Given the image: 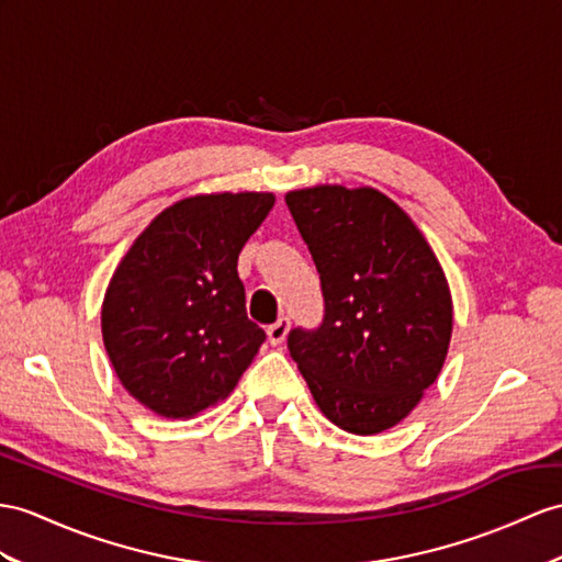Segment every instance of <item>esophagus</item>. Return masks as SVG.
<instances>
[{
	"label": "esophagus",
	"mask_w": 562,
	"mask_h": 562,
	"mask_svg": "<svg viewBox=\"0 0 562 562\" xmlns=\"http://www.w3.org/2000/svg\"><path fill=\"white\" fill-rule=\"evenodd\" d=\"M289 326H291V319L285 317H279L277 322H273L269 328H267V334H269V344L271 346H281L283 340H285V336H289Z\"/></svg>",
	"instance_id": "obj_1"
}]
</instances>
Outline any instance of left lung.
Listing matches in <instances>:
<instances>
[{"instance_id":"obj_1","label":"left lung","mask_w":562,"mask_h":562,"mask_svg":"<svg viewBox=\"0 0 562 562\" xmlns=\"http://www.w3.org/2000/svg\"><path fill=\"white\" fill-rule=\"evenodd\" d=\"M319 271L324 319L291 328L289 350L322 413L350 434L395 427L439 376L453 303L429 243L374 188L285 195Z\"/></svg>"}]
</instances>
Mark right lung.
<instances>
[{
	"mask_svg": "<svg viewBox=\"0 0 562 562\" xmlns=\"http://www.w3.org/2000/svg\"><path fill=\"white\" fill-rule=\"evenodd\" d=\"M271 207V193L186 198L121 259L102 338L123 389L153 413L181 419L224 401L265 344L245 310L238 255Z\"/></svg>",
	"mask_w": 562,
	"mask_h": 562,
	"instance_id": "add662e5",
	"label": "right lung"
}]
</instances>
